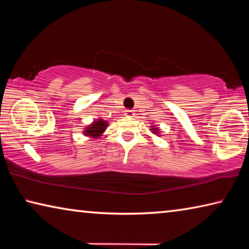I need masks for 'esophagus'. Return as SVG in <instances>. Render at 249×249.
I'll return each instance as SVG.
<instances>
[{
  "label": "esophagus",
  "mask_w": 249,
  "mask_h": 249,
  "mask_svg": "<svg viewBox=\"0 0 249 249\" xmlns=\"http://www.w3.org/2000/svg\"><path fill=\"white\" fill-rule=\"evenodd\" d=\"M124 114H125L126 116H133V115H134V111H132V109H126Z\"/></svg>",
  "instance_id": "esophagus-1"
}]
</instances>
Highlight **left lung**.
Segmentation results:
<instances>
[{"mask_svg": "<svg viewBox=\"0 0 249 249\" xmlns=\"http://www.w3.org/2000/svg\"><path fill=\"white\" fill-rule=\"evenodd\" d=\"M150 132L156 135V136H161V130H160L158 126H156L154 124L150 125Z\"/></svg>", "mask_w": 249, "mask_h": 249, "instance_id": "obj_1", "label": "left lung"}]
</instances>
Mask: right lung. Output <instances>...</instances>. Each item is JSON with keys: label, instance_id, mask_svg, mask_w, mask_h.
<instances>
[{"label": "right lung", "instance_id": "1", "mask_svg": "<svg viewBox=\"0 0 249 249\" xmlns=\"http://www.w3.org/2000/svg\"><path fill=\"white\" fill-rule=\"evenodd\" d=\"M108 126V122L103 119H95L91 124L83 128L82 134L89 138H100Z\"/></svg>", "mask_w": 249, "mask_h": 249}]
</instances>
